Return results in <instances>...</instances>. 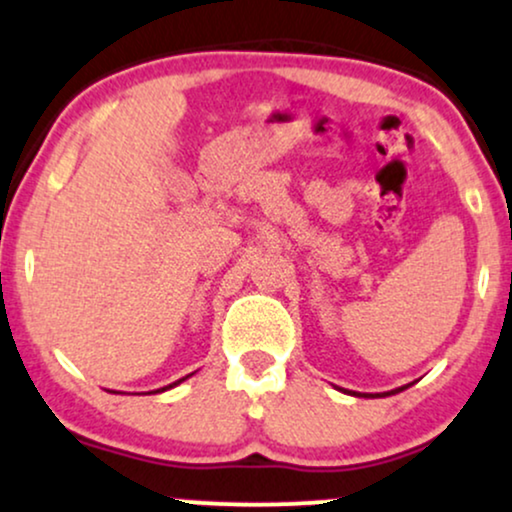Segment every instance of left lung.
I'll return each instance as SVG.
<instances>
[{
  "label": "left lung",
  "mask_w": 512,
  "mask_h": 512,
  "mask_svg": "<svg viewBox=\"0 0 512 512\" xmlns=\"http://www.w3.org/2000/svg\"><path fill=\"white\" fill-rule=\"evenodd\" d=\"M412 383H407V386H400V388H395V390H388V393H371V395H364V398H386V395H395V393H402V390H407L410 388ZM350 395H357V393H350Z\"/></svg>",
  "instance_id": "1"
}]
</instances>
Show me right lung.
Returning <instances> with one entry per match:
<instances>
[{
  "instance_id": "obj_1",
  "label": "right lung",
  "mask_w": 512,
  "mask_h": 512,
  "mask_svg": "<svg viewBox=\"0 0 512 512\" xmlns=\"http://www.w3.org/2000/svg\"><path fill=\"white\" fill-rule=\"evenodd\" d=\"M189 376H191V374H189ZM189 376L179 378V381H174V383H170V386H165V388H158V390H153V393H165V390H170V388H174V386H179V383L186 381V378H189Z\"/></svg>"
}]
</instances>
